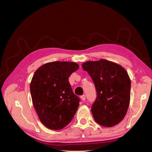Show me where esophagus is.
I'll list each match as a JSON object with an SVG mask.
<instances>
[{"instance_id": "esophagus-1", "label": "esophagus", "mask_w": 152, "mask_h": 152, "mask_svg": "<svg viewBox=\"0 0 152 152\" xmlns=\"http://www.w3.org/2000/svg\"><path fill=\"white\" fill-rule=\"evenodd\" d=\"M80 98H81V99H82V101H85V100H86V96H85L84 94L81 96H80Z\"/></svg>"}]
</instances>
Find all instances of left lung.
<instances>
[{
  "label": "left lung",
  "mask_w": 152,
  "mask_h": 152,
  "mask_svg": "<svg viewBox=\"0 0 152 152\" xmlns=\"http://www.w3.org/2000/svg\"><path fill=\"white\" fill-rule=\"evenodd\" d=\"M97 92L91 112L99 125L110 127L125 117L130 103L131 79L122 66L107 59L84 63Z\"/></svg>",
  "instance_id": "1"
}]
</instances>
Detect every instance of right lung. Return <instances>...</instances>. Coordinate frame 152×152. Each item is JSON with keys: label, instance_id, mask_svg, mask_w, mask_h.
Here are the masks:
<instances>
[{"label": "right lung", "instance_id": "right-lung-1", "mask_svg": "<svg viewBox=\"0 0 152 152\" xmlns=\"http://www.w3.org/2000/svg\"><path fill=\"white\" fill-rule=\"evenodd\" d=\"M79 68L74 62H49L32 77V103L40 122L50 129H62L75 115L80 99L73 93L68 78Z\"/></svg>", "mask_w": 152, "mask_h": 152}]
</instances>
